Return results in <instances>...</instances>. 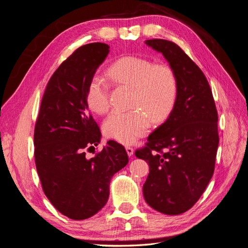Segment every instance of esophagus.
<instances>
[{
	"instance_id": "34e87169",
	"label": "esophagus",
	"mask_w": 248,
	"mask_h": 248,
	"mask_svg": "<svg viewBox=\"0 0 248 248\" xmlns=\"http://www.w3.org/2000/svg\"><path fill=\"white\" fill-rule=\"evenodd\" d=\"M126 152L129 156H132L133 155V148L130 147V146H127L126 147Z\"/></svg>"
}]
</instances>
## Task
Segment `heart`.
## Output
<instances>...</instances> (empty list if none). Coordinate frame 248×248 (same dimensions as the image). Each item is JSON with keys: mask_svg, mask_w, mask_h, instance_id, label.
I'll return each mask as SVG.
<instances>
[{"mask_svg": "<svg viewBox=\"0 0 248 248\" xmlns=\"http://www.w3.org/2000/svg\"><path fill=\"white\" fill-rule=\"evenodd\" d=\"M109 79L116 85L132 88L129 111H112L104 120L103 131L110 139L130 144L146 134L150 119L154 123L167 120L174 109L179 80L172 67L155 64L148 59L127 56L118 59L108 69ZM87 103L97 114L109 108V85L103 78L95 76L87 88Z\"/></svg>", "mask_w": 248, "mask_h": 248, "instance_id": "1", "label": "heart"}]
</instances>
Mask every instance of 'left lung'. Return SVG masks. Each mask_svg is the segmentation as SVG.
I'll use <instances>...</instances> for the list:
<instances>
[{"instance_id": "obj_1", "label": "left lung", "mask_w": 248, "mask_h": 248, "mask_svg": "<svg viewBox=\"0 0 248 248\" xmlns=\"http://www.w3.org/2000/svg\"><path fill=\"white\" fill-rule=\"evenodd\" d=\"M145 43L174 68L179 93L167 121L150 134L146 147L136 151L150 168L142 192L156 211L178 215L196 204L213 176L218 116L205 74L181 47L164 39Z\"/></svg>"}]
</instances>
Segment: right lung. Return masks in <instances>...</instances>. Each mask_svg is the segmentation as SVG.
I'll list each match as a JSON object with an SVG mask.
<instances>
[{"label": "right lung", "instance_id": "right-lung-1", "mask_svg": "<svg viewBox=\"0 0 248 248\" xmlns=\"http://www.w3.org/2000/svg\"><path fill=\"white\" fill-rule=\"evenodd\" d=\"M109 52L106 43L78 48L52 74L44 91L34 131L35 163L42 189L70 219L90 218L107 204L111 177L128 163L125 148L108 140L88 110L87 88Z\"/></svg>", "mask_w": 248, "mask_h": 248}]
</instances>
